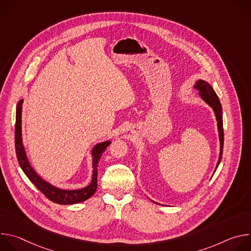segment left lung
<instances>
[{"label":"left lung","instance_id":"1","mask_svg":"<svg viewBox=\"0 0 251 251\" xmlns=\"http://www.w3.org/2000/svg\"><path fill=\"white\" fill-rule=\"evenodd\" d=\"M194 88L199 91L200 97L209 106L211 107V109L214 112V115H216L217 119V125H218V131H219V139H220V155H219V160L216 166V169H214V172L217 171L222 157H223V149H224V128H223V107L220 102V99L217 95V93L214 92L212 86L205 80L203 79H199L195 82ZM213 172V173H214ZM152 201V200H151ZM155 203H158L154 201H152ZM161 204V203H158Z\"/></svg>","mask_w":251,"mask_h":251}]
</instances>
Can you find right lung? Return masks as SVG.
Returning a JSON list of instances; mask_svg holds the SVG:
<instances>
[{"label": "right lung", "mask_w": 251, "mask_h": 251, "mask_svg": "<svg viewBox=\"0 0 251 251\" xmlns=\"http://www.w3.org/2000/svg\"><path fill=\"white\" fill-rule=\"evenodd\" d=\"M23 103L24 99H21L18 102L16 109V128H15V145H16V153L18 162L25 174V176L29 178V181L37 187L50 201L58 203V204H75L78 202H82L92 197L97 189V167L98 162L102 156V153L106 150V148L110 145L111 141L106 140L98 143L91 149L92 156V178L88 186L77 189V190H65L60 189L56 186H53L50 182L46 181L43 176H41L38 172L35 171L30 165L25 149L23 143V135H22V111H23Z\"/></svg>", "instance_id": "1"}]
</instances>
